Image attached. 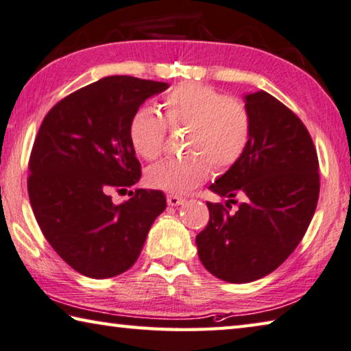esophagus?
I'll return each instance as SVG.
<instances>
[{
	"label": "esophagus",
	"instance_id": "obj_1",
	"mask_svg": "<svg viewBox=\"0 0 351 351\" xmlns=\"http://www.w3.org/2000/svg\"><path fill=\"white\" fill-rule=\"evenodd\" d=\"M166 202H168L169 206H179L185 200H183L182 197H179V195H168V199H166Z\"/></svg>",
	"mask_w": 351,
	"mask_h": 351
}]
</instances>
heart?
Returning a JSON list of instances; mask_svg holds the SVG:
<instances>
[{
	"instance_id": "1",
	"label": "heart",
	"mask_w": 351,
	"mask_h": 351,
	"mask_svg": "<svg viewBox=\"0 0 351 351\" xmlns=\"http://www.w3.org/2000/svg\"><path fill=\"white\" fill-rule=\"evenodd\" d=\"M165 119L151 106H141L129 120L128 135L134 151L156 160L165 147L168 125L191 126L183 158L163 160L146 172L147 185L169 194H185L202 185L211 165L225 171L236 165L250 143L251 119L245 104L211 86L183 83L163 98ZM167 121L165 122L164 120Z\"/></svg>"
}]
</instances>
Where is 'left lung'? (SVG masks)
Returning a JSON list of instances; mask_svg holds the SVG:
<instances>
[{"label": "left lung", "instance_id": "1", "mask_svg": "<svg viewBox=\"0 0 351 351\" xmlns=\"http://www.w3.org/2000/svg\"><path fill=\"white\" fill-rule=\"evenodd\" d=\"M250 143L236 165L210 189L244 199L236 213L206 202L210 222L195 237L204 267L231 284H247L285 262L316 211L319 162L299 117L265 90L247 94Z\"/></svg>", "mask_w": 351, "mask_h": 351}]
</instances>
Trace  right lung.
<instances>
[{
	"label": "right lung",
	"mask_w": 351,
	"mask_h": 351,
	"mask_svg": "<svg viewBox=\"0 0 351 351\" xmlns=\"http://www.w3.org/2000/svg\"><path fill=\"white\" fill-rule=\"evenodd\" d=\"M168 88L152 80L104 77L58 101L41 123L29 160L30 205L46 241L80 274L108 279L125 273L165 211L157 189L131 191L120 205L108 193L138 182L129 120Z\"/></svg>",
	"instance_id": "1"
}]
</instances>
